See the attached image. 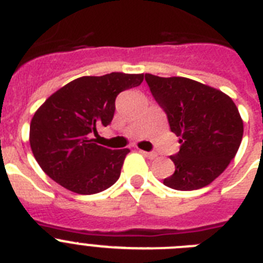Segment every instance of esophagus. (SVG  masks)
<instances>
[{"instance_id":"esophagus-1","label":"esophagus","mask_w":263,"mask_h":263,"mask_svg":"<svg viewBox=\"0 0 263 263\" xmlns=\"http://www.w3.org/2000/svg\"><path fill=\"white\" fill-rule=\"evenodd\" d=\"M141 153H142V154L145 155L146 158H148V159H155V158L158 157L157 153H154V152H150V153H147V152H141Z\"/></svg>"}]
</instances>
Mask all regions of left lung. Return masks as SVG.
Here are the masks:
<instances>
[{"instance_id": "1", "label": "left lung", "mask_w": 263, "mask_h": 263, "mask_svg": "<svg viewBox=\"0 0 263 263\" xmlns=\"http://www.w3.org/2000/svg\"><path fill=\"white\" fill-rule=\"evenodd\" d=\"M145 80L182 145L171 157L175 173L163 184L178 191L211 184L236 157L242 141L243 122L233 100L187 78L146 73Z\"/></svg>"}]
</instances>
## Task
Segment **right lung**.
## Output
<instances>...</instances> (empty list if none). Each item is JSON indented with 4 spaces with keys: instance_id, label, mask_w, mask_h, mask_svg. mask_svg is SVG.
<instances>
[{
    "instance_id": "obj_1",
    "label": "right lung",
    "mask_w": 263,
    "mask_h": 263,
    "mask_svg": "<svg viewBox=\"0 0 263 263\" xmlns=\"http://www.w3.org/2000/svg\"><path fill=\"white\" fill-rule=\"evenodd\" d=\"M142 81L143 73L83 76L51 95L30 124V146L42 170L80 195L97 194L115 184L130 150L99 146L92 136H97V127L111 122L117 95Z\"/></svg>"
}]
</instances>
